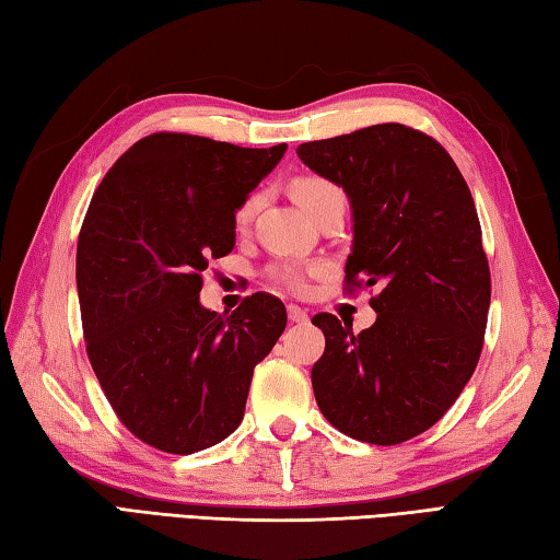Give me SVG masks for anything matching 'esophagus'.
Instances as JSON below:
<instances>
[{
	"mask_svg": "<svg viewBox=\"0 0 560 560\" xmlns=\"http://www.w3.org/2000/svg\"><path fill=\"white\" fill-rule=\"evenodd\" d=\"M288 316H290L292 324H306V322H310V314H306L302 306H296V304L288 306Z\"/></svg>",
	"mask_w": 560,
	"mask_h": 560,
	"instance_id": "esophagus-1",
	"label": "esophagus"
}]
</instances>
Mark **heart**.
<instances>
[{
    "mask_svg": "<svg viewBox=\"0 0 560 560\" xmlns=\"http://www.w3.org/2000/svg\"><path fill=\"white\" fill-rule=\"evenodd\" d=\"M290 190H292V198L300 202L310 214H314L318 208H322V205L328 198L343 196L340 188L336 184H330L328 178L312 176V174L292 178ZM258 205H260V192H250V196H246L242 202L236 205V210H234V226H236V230H246L250 220H254ZM270 276L276 278L280 284H284V288H290L294 292H302L306 288L304 270L294 268V266H276L270 270Z\"/></svg>",
    "mask_w": 560,
    "mask_h": 560,
    "instance_id": "1",
    "label": "heart"
}]
</instances>
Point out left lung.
Segmentation results:
<instances>
[{
  "mask_svg": "<svg viewBox=\"0 0 560 560\" xmlns=\"http://www.w3.org/2000/svg\"><path fill=\"white\" fill-rule=\"evenodd\" d=\"M348 192L352 254L346 290L380 284L376 322L352 334L316 314L324 355L312 368L330 425L370 444H401L459 398L481 358L490 270L471 190L447 150L401 122L296 147Z\"/></svg>",
  "mask_w": 560,
  "mask_h": 560,
  "instance_id": "left-lung-1",
  "label": "left lung"
}]
</instances>
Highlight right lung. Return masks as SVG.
I'll return each mask as SVG.
<instances>
[{"instance_id": "obj_1", "label": "right lung", "mask_w": 560, "mask_h": 560, "mask_svg": "<svg viewBox=\"0 0 560 560\" xmlns=\"http://www.w3.org/2000/svg\"><path fill=\"white\" fill-rule=\"evenodd\" d=\"M284 150L154 132L89 202L77 242L86 355L120 423L154 450L192 454L230 438L254 368L288 326L268 292L232 316L200 304L208 260L234 248L236 205Z\"/></svg>"}]
</instances>
